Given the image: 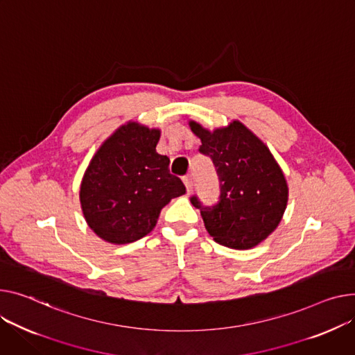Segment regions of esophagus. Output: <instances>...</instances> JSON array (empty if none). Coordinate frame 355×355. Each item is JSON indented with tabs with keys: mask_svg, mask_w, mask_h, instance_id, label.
<instances>
[{
	"mask_svg": "<svg viewBox=\"0 0 355 355\" xmlns=\"http://www.w3.org/2000/svg\"><path fill=\"white\" fill-rule=\"evenodd\" d=\"M182 181H184V185H185V188H187V193H188V194H191V191H193V187H194L193 178H191L190 175H187V177H184V178H182Z\"/></svg>",
	"mask_w": 355,
	"mask_h": 355,
	"instance_id": "1",
	"label": "esophagus"
}]
</instances>
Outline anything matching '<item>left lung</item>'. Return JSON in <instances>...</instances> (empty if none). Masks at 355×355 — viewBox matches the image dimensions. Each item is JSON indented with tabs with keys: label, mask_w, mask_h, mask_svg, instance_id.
<instances>
[{
	"label": "left lung",
	"mask_w": 355,
	"mask_h": 355,
	"mask_svg": "<svg viewBox=\"0 0 355 355\" xmlns=\"http://www.w3.org/2000/svg\"><path fill=\"white\" fill-rule=\"evenodd\" d=\"M191 131L201 139L200 151L211 157L220 178L217 205L201 209L205 230L216 243L250 250L274 232L288 204V184L270 148L241 121L208 130L190 120Z\"/></svg>",
	"instance_id": "8db88e82"
}]
</instances>
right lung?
Segmentation results:
<instances>
[{
    "mask_svg": "<svg viewBox=\"0 0 355 355\" xmlns=\"http://www.w3.org/2000/svg\"><path fill=\"white\" fill-rule=\"evenodd\" d=\"M159 128L138 121L118 127L91 158L80 185L88 227L111 244H128L150 234L161 209L185 194L170 174V158L157 153Z\"/></svg>",
    "mask_w": 355,
    "mask_h": 355,
    "instance_id": "obj_1",
    "label": "right lung"
}]
</instances>
